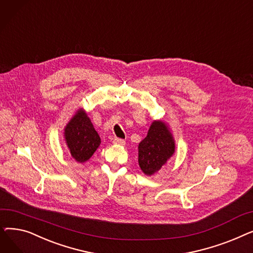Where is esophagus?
Returning <instances> with one entry per match:
<instances>
[{"instance_id": "34e87169", "label": "esophagus", "mask_w": 253, "mask_h": 253, "mask_svg": "<svg viewBox=\"0 0 253 253\" xmlns=\"http://www.w3.org/2000/svg\"><path fill=\"white\" fill-rule=\"evenodd\" d=\"M114 143H115V144L123 145V144H125V140L122 139V138H115V139H114Z\"/></svg>"}]
</instances>
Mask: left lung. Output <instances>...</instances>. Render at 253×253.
I'll list each match as a JSON object with an SVG mask.
<instances>
[{"label":"left lung","mask_w":253,"mask_h":253,"mask_svg":"<svg viewBox=\"0 0 253 253\" xmlns=\"http://www.w3.org/2000/svg\"><path fill=\"white\" fill-rule=\"evenodd\" d=\"M175 152V142L168 126L154 121L148 135L138 144V164L145 175H153L164 166Z\"/></svg>","instance_id":"1"}]
</instances>
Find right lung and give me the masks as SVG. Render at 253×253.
I'll return each mask as SVG.
<instances>
[{"mask_svg": "<svg viewBox=\"0 0 253 253\" xmlns=\"http://www.w3.org/2000/svg\"><path fill=\"white\" fill-rule=\"evenodd\" d=\"M64 138L72 157L79 163L89 160L100 144V137L83 109H80L66 124Z\"/></svg>", "mask_w": 253, "mask_h": 253, "instance_id": "right-lung-1", "label": "right lung"}]
</instances>
